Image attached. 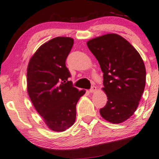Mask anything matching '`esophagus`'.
Listing matches in <instances>:
<instances>
[{
  "mask_svg": "<svg viewBox=\"0 0 159 159\" xmlns=\"http://www.w3.org/2000/svg\"><path fill=\"white\" fill-rule=\"evenodd\" d=\"M95 91H97V87L96 86H92L91 89L89 90L90 93H94Z\"/></svg>",
  "mask_w": 159,
  "mask_h": 159,
  "instance_id": "1",
  "label": "esophagus"
}]
</instances>
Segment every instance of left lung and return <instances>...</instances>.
Wrapping results in <instances>:
<instances>
[{
  "label": "left lung",
  "mask_w": 159,
  "mask_h": 159,
  "mask_svg": "<svg viewBox=\"0 0 159 159\" xmlns=\"http://www.w3.org/2000/svg\"><path fill=\"white\" fill-rule=\"evenodd\" d=\"M87 46L103 72L102 90L107 101L99 113L110 122H123L136 111L145 87L146 69L142 57L116 34L93 38Z\"/></svg>",
  "instance_id": "1"
}]
</instances>
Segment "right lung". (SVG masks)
<instances>
[{"label":"right lung","mask_w":159,"mask_h":159,"mask_svg":"<svg viewBox=\"0 0 159 159\" xmlns=\"http://www.w3.org/2000/svg\"><path fill=\"white\" fill-rule=\"evenodd\" d=\"M74 39L57 37L43 44L29 60L27 91L38 113L50 130L62 132L74 125L78 100L85 93L68 81L66 58Z\"/></svg>","instance_id":"add662e5"}]
</instances>
